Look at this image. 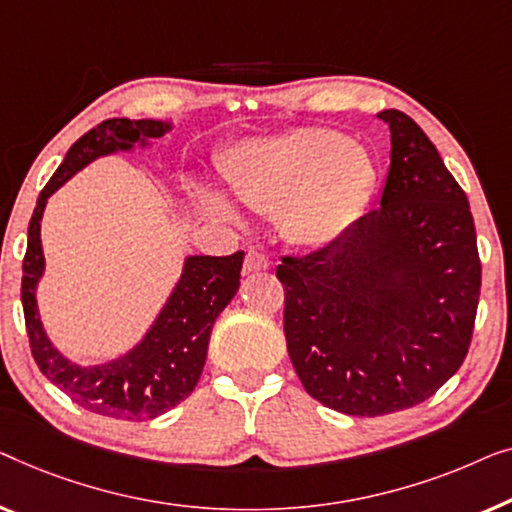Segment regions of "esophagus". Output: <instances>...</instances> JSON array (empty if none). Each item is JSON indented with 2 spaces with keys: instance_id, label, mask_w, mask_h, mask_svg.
Listing matches in <instances>:
<instances>
[{
  "instance_id": "obj_1",
  "label": "esophagus",
  "mask_w": 512,
  "mask_h": 512,
  "mask_svg": "<svg viewBox=\"0 0 512 512\" xmlns=\"http://www.w3.org/2000/svg\"><path fill=\"white\" fill-rule=\"evenodd\" d=\"M266 269H271V259L264 253H259V250H250L246 255V262H243V273H255Z\"/></svg>"
}]
</instances>
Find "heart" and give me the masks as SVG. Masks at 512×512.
Wrapping results in <instances>:
<instances>
[{
    "label": "heart",
    "mask_w": 512,
    "mask_h": 512,
    "mask_svg": "<svg viewBox=\"0 0 512 512\" xmlns=\"http://www.w3.org/2000/svg\"><path fill=\"white\" fill-rule=\"evenodd\" d=\"M227 181L248 208L280 213L287 239L320 248L355 225L376 185V167L359 143L313 127L243 143L229 157ZM204 204L234 218L218 194H206Z\"/></svg>",
    "instance_id": "obj_1"
}]
</instances>
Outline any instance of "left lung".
<instances>
[{
    "label": "left lung",
    "mask_w": 512,
    "mask_h": 512,
    "mask_svg": "<svg viewBox=\"0 0 512 512\" xmlns=\"http://www.w3.org/2000/svg\"><path fill=\"white\" fill-rule=\"evenodd\" d=\"M392 153L380 208L341 239L285 255L287 352L313 399L345 415L417 406L459 371L480 297L469 199L406 113H378Z\"/></svg>",
    "instance_id": "8db88e82"
}]
</instances>
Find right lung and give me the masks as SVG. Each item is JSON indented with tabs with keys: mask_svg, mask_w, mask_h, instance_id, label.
<instances>
[{
	"mask_svg": "<svg viewBox=\"0 0 512 512\" xmlns=\"http://www.w3.org/2000/svg\"><path fill=\"white\" fill-rule=\"evenodd\" d=\"M169 129V122L162 120L111 118L99 122L69 148L64 162L41 190L27 229L20 299L34 362L71 401L90 413L115 420H153L190 397L204 371L213 322L239 290L243 250L227 257H187L176 290L171 292L167 306L146 338L115 362L83 369L53 348L39 320L37 283L43 276L41 218L50 194L85 164L115 150H129L134 143L160 139Z\"/></svg>",
	"mask_w": 512,
	"mask_h": 512,
	"instance_id": "right-lung-1",
	"label": "right lung"
}]
</instances>
